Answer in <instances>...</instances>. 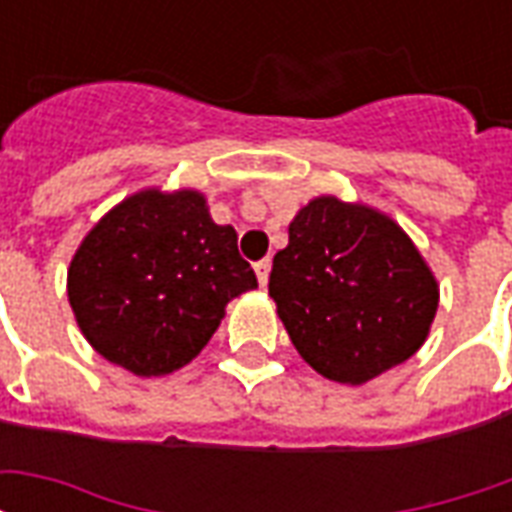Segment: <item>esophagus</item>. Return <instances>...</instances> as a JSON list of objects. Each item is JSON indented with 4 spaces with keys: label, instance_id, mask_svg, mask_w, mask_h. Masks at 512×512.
Masks as SVG:
<instances>
[{
    "label": "esophagus",
    "instance_id": "obj_1",
    "mask_svg": "<svg viewBox=\"0 0 512 512\" xmlns=\"http://www.w3.org/2000/svg\"><path fill=\"white\" fill-rule=\"evenodd\" d=\"M255 274H257V282L266 288L268 285V274H271V260H260V263H255Z\"/></svg>",
    "mask_w": 512,
    "mask_h": 512
}]
</instances>
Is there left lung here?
I'll return each mask as SVG.
<instances>
[{"label": "left lung", "instance_id": "left-lung-1", "mask_svg": "<svg viewBox=\"0 0 512 512\" xmlns=\"http://www.w3.org/2000/svg\"><path fill=\"white\" fill-rule=\"evenodd\" d=\"M268 296L301 359L359 386L403 365L428 340L439 282L406 230L386 213L315 197L274 255Z\"/></svg>", "mask_w": 512, "mask_h": 512}]
</instances>
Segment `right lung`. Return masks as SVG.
Returning <instances> with one entry per match:
<instances>
[{
	"mask_svg": "<svg viewBox=\"0 0 512 512\" xmlns=\"http://www.w3.org/2000/svg\"><path fill=\"white\" fill-rule=\"evenodd\" d=\"M257 288L238 235L197 189H142L104 213L68 268L84 340L134 376H167L208 345L224 307Z\"/></svg>",
	"mask_w": 512,
	"mask_h": 512,
	"instance_id": "right-lung-1",
	"label": "right lung"
}]
</instances>
